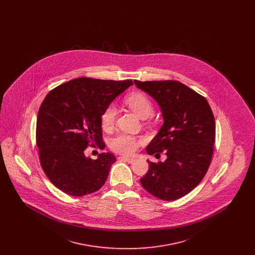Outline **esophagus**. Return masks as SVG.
<instances>
[{"label": "esophagus", "instance_id": "obj_1", "mask_svg": "<svg viewBox=\"0 0 255 255\" xmlns=\"http://www.w3.org/2000/svg\"><path fill=\"white\" fill-rule=\"evenodd\" d=\"M122 160L128 162V163H133L134 162V158H130V157H122Z\"/></svg>", "mask_w": 255, "mask_h": 255}]
</instances>
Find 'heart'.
Listing matches in <instances>:
<instances>
[{
	"mask_svg": "<svg viewBox=\"0 0 255 255\" xmlns=\"http://www.w3.org/2000/svg\"><path fill=\"white\" fill-rule=\"evenodd\" d=\"M125 103L142 120L149 118L154 112V106L151 100L141 93H133L129 95L125 98ZM116 117L117 108L114 104H111L101 115V125L103 129H111L115 123ZM141 140V138H136L133 135L120 133L111 139L110 147L117 153L127 155L133 153Z\"/></svg>",
	"mask_w": 255,
	"mask_h": 255,
	"instance_id": "1",
	"label": "heart"
}]
</instances>
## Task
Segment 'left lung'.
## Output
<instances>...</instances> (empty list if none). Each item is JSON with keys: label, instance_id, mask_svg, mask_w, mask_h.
Here are the masks:
<instances>
[{"label": "left lung", "instance_id": "8db88e82", "mask_svg": "<svg viewBox=\"0 0 255 255\" xmlns=\"http://www.w3.org/2000/svg\"><path fill=\"white\" fill-rule=\"evenodd\" d=\"M153 97L163 124L146 148L149 155L164 152L158 163L147 160L149 170L140 179L150 194L174 201L188 194L209 167L215 141V121L206 98L179 81H133Z\"/></svg>", "mask_w": 255, "mask_h": 255}]
</instances>
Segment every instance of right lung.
I'll use <instances>...</instances> for the list:
<instances>
[{
  "label": "right lung",
  "instance_id": "right-lung-1",
  "mask_svg": "<svg viewBox=\"0 0 255 255\" xmlns=\"http://www.w3.org/2000/svg\"><path fill=\"white\" fill-rule=\"evenodd\" d=\"M132 85L131 80L82 77L56 87L45 97L37 116L39 158L49 181L64 193L91 194L106 182L116 157L101 153L92 159L84 152L88 145L105 146L101 115Z\"/></svg>",
  "mask_w": 255,
  "mask_h": 255
}]
</instances>
